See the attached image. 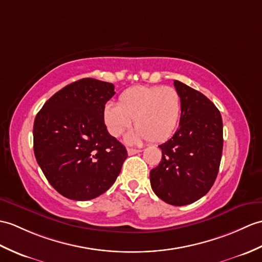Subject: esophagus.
I'll return each mask as SVG.
<instances>
[{
	"instance_id": "obj_1",
	"label": "esophagus",
	"mask_w": 262,
	"mask_h": 262,
	"mask_svg": "<svg viewBox=\"0 0 262 262\" xmlns=\"http://www.w3.org/2000/svg\"><path fill=\"white\" fill-rule=\"evenodd\" d=\"M139 149H135V148H128L127 149V153H128V155H135L137 153H139Z\"/></svg>"
}]
</instances>
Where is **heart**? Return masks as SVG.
I'll return each mask as SVG.
<instances>
[{
    "label": "heart",
    "mask_w": 262,
    "mask_h": 262,
    "mask_svg": "<svg viewBox=\"0 0 262 262\" xmlns=\"http://www.w3.org/2000/svg\"><path fill=\"white\" fill-rule=\"evenodd\" d=\"M181 111V96L175 88L135 86L120 94L118 105L106 103L102 120L108 133L118 137L129 128L134 119L136 129L127 136L128 143L137 144L144 139L162 143L173 135Z\"/></svg>",
    "instance_id": "1"
}]
</instances>
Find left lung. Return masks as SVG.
<instances>
[{
    "label": "left lung",
    "mask_w": 262,
    "mask_h": 262,
    "mask_svg": "<svg viewBox=\"0 0 262 262\" xmlns=\"http://www.w3.org/2000/svg\"><path fill=\"white\" fill-rule=\"evenodd\" d=\"M182 101L180 128L160 145L162 161L149 173L164 202L182 206L204 196L214 184L223 148V124L215 105L200 91L174 80Z\"/></svg>",
    "instance_id": "obj_1"
}]
</instances>
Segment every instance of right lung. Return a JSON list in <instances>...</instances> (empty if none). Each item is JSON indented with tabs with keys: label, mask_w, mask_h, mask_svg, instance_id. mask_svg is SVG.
Listing matches in <instances>:
<instances>
[{
	"label": "right lung",
	"mask_w": 262,
	"mask_h": 262,
	"mask_svg": "<svg viewBox=\"0 0 262 262\" xmlns=\"http://www.w3.org/2000/svg\"><path fill=\"white\" fill-rule=\"evenodd\" d=\"M114 89L111 82L80 79L54 94L35 116L36 162L49 183L64 198L95 199L120 173L127 150L102 120Z\"/></svg>",
	"instance_id": "obj_1"
}]
</instances>
